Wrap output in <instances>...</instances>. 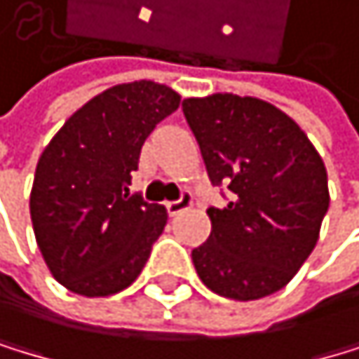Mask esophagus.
<instances>
[{
	"mask_svg": "<svg viewBox=\"0 0 359 359\" xmlns=\"http://www.w3.org/2000/svg\"><path fill=\"white\" fill-rule=\"evenodd\" d=\"M165 207H168V214H170V216H178L181 212H185L187 207H191V196L187 194V191H183L181 198H178V201L165 203Z\"/></svg>",
	"mask_w": 359,
	"mask_h": 359,
	"instance_id": "34e87169",
	"label": "esophagus"
}]
</instances>
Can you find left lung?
Segmentation results:
<instances>
[{
  "label": "left lung",
  "instance_id": "left-lung-1",
  "mask_svg": "<svg viewBox=\"0 0 359 359\" xmlns=\"http://www.w3.org/2000/svg\"><path fill=\"white\" fill-rule=\"evenodd\" d=\"M212 185L229 191L210 207L212 233L191 252L207 289L258 300L283 289L318 243L329 210L327 168L306 134L276 105L254 97L185 99Z\"/></svg>",
  "mask_w": 359,
  "mask_h": 359
}]
</instances>
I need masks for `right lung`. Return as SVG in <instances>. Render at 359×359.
I'll use <instances>...</instances> for the list:
<instances>
[{
  "mask_svg": "<svg viewBox=\"0 0 359 359\" xmlns=\"http://www.w3.org/2000/svg\"><path fill=\"white\" fill-rule=\"evenodd\" d=\"M178 103L172 88L154 81L114 86L79 107L39 156L34 238L50 273L72 293L112 296L145 267L168 212L130 194L132 172L145 139Z\"/></svg>",
  "mask_w": 359,
  "mask_h": 359,
  "instance_id": "obj_1",
  "label": "right lung"
}]
</instances>
